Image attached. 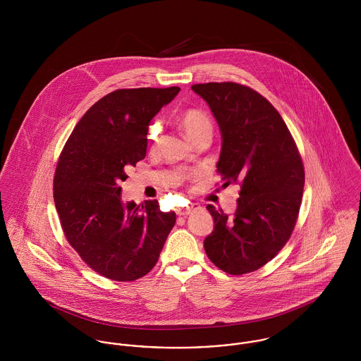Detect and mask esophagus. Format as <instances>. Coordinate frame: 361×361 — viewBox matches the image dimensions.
<instances>
[{"mask_svg": "<svg viewBox=\"0 0 361 361\" xmlns=\"http://www.w3.org/2000/svg\"><path fill=\"white\" fill-rule=\"evenodd\" d=\"M200 206L199 204H196V203H193V204H190V206L183 207V208H179V211H178V214L179 215H183V216H186V215H189L192 211H195V209H199Z\"/></svg>", "mask_w": 361, "mask_h": 361, "instance_id": "obj_1", "label": "esophagus"}]
</instances>
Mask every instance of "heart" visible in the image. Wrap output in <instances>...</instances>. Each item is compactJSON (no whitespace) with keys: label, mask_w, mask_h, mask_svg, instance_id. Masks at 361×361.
I'll return each mask as SVG.
<instances>
[{"label":"heart","mask_w":361,"mask_h":361,"mask_svg":"<svg viewBox=\"0 0 361 361\" xmlns=\"http://www.w3.org/2000/svg\"><path fill=\"white\" fill-rule=\"evenodd\" d=\"M180 126L183 129V132L186 133V136L195 143L199 137L204 136V135H211L212 133V121L211 118L207 115L204 111L197 109V108H189L186 111L182 112L180 115ZM152 139L157 142V135L158 132L154 128L152 129Z\"/></svg>","instance_id":"obj_1"}]
</instances>
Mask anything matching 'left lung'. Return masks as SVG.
I'll list each match as a JSON object with an SVG mask.
<instances>
[{"instance_id":"left-lung-1","label":"left lung","mask_w":361,"mask_h":361,"mask_svg":"<svg viewBox=\"0 0 361 361\" xmlns=\"http://www.w3.org/2000/svg\"><path fill=\"white\" fill-rule=\"evenodd\" d=\"M192 90L206 100L221 129L222 186L240 185L232 216L207 206L214 231L204 250L219 269L249 274L275 257L295 229L303 161L281 114L256 90L235 82L193 85Z\"/></svg>"}]
</instances>
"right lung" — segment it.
Listing matches in <instances>:
<instances>
[{"label":"right lung","mask_w":361,"mask_h":361,"mask_svg":"<svg viewBox=\"0 0 361 361\" xmlns=\"http://www.w3.org/2000/svg\"><path fill=\"white\" fill-rule=\"evenodd\" d=\"M179 87L119 89L76 123L54 175V203L68 243L97 274L136 281L154 268L175 225L157 200L125 204L121 182L146 157L149 123Z\"/></svg>","instance_id":"add662e5"}]
</instances>
